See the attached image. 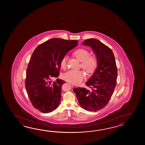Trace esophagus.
<instances>
[{
	"label": "esophagus",
	"instance_id": "34e87169",
	"mask_svg": "<svg viewBox=\"0 0 145 145\" xmlns=\"http://www.w3.org/2000/svg\"><path fill=\"white\" fill-rule=\"evenodd\" d=\"M71 86L73 88H76V86L75 85V84H71Z\"/></svg>",
	"mask_w": 145,
	"mask_h": 145
}]
</instances>
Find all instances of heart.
I'll use <instances>...</instances> for the list:
<instances>
[{
  "mask_svg": "<svg viewBox=\"0 0 145 145\" xmlns=\"http://www.w3.org/2000/svg\"><path fill=\"white\" fill-rule=\"evenodd\" d=\"M73 56L81 62V67L88 74H92L95 71L98 66L97 58L95 55L89 56L88 50L78 49L74 51ZM67 57L64 56L60 62L61 67L63 69L67 67ZM85 76V74L82 71L71 70L63 75V79L69 83L78 84L84 80Z\"/></svg>",
  "mask_w": 145,
  "mask_h": 145,
  "instance_id": "heart-1",
  "label": "heart"
}]
</instances>
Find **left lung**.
I'll return each instance as SVG.
<instances>
[{"mask_svg":"<svg viewBox=\"0 0 145 145\" xmlns=\"http://www.w3.org/2000/svg\"><path fill=\"white\" fill-rule=\"evenodd\" d=\"M83 45L92 49L98 60V66L86 82V88L73 89L81 107L89 111H97L107 105L117 84L118 71L114 53L108 46L94 38L84 40Z\"/></svg>","mask_w":145,"mask_h":145,"instance_id":"1","label":"left lung"}]
</instances>
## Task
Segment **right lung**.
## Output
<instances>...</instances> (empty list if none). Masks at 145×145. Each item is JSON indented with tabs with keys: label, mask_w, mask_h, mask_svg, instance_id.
Returning a JSON list of instances; mask_svg holds the SVG:
<instances>
[{
	"label": "right lung",
	"mask_w": 145,
	"mask_h": 145,
	"mask_svg": "<svg viewBox=\"0 0 145 145\" xmlns=\"http://www.w3.org/2000/svg\"><path fill=\"white\" fill-rule=\"evenodd\" d=\"M78 40L53 38L41 43L34 50L26 71L25 88L32 105L43 113H49L58 107L61 99L64 80L53 78L59 74L60 62Z\"/></svg>",
	"instance_id": "1"
}]
</instances>
